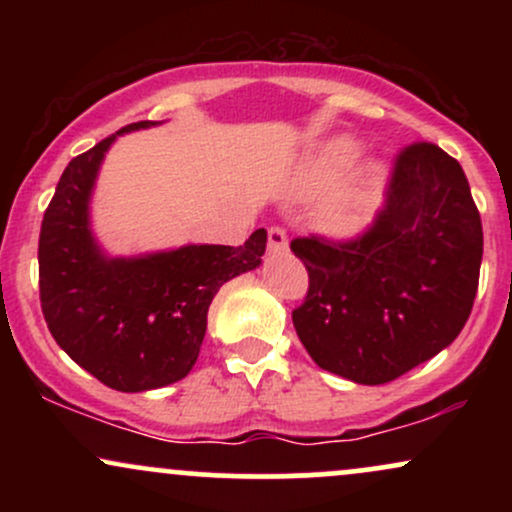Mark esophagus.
Masks as SVG:
<instances>
[{
  "label": "esophagus",
  "mask_w": 512,
  "mask_h": 512,
  "mask_svg": "<svg viewBox=\"0 0 512 512\" xmlns=\"http://www.w3.org/2000/svg\"><path fill=\"white\" fill-rule=\"evenodd\" d=\"M267 245H269V252H286L289 250V236H286V231L281 226H272L267 233Z\"/></svg>",
  "instance_id": "34e87169"
}]
</instances>
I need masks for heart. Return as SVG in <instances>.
Masks as SVG:
<instances>
[{
  "label": "heart",
  "mask_w": 512,
  "mask_h": 512,
  "mask_svg": "<svg viewBox=\"0 0 512 512\" xmlns=\"http://www.w3.org/2000/svg\"><path fill=\"white\" fill-rule=\"evenodd\" d=\"M361 156V146L351 137H339L320 149V154L310 158L305 168V187L308 190H327L356 163ZM380 192H378V168H370L366 178L356 182L349 190L339 192L325 207V219L330 221L332 228L344 233L361 231L373 219L378 209Z\"/></svg>",
  "instance_id": "b5f03b06"
}]
</instances>
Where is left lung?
<instances>
[{
  "instance_id": "1",
  "label": "left lung",
  "mask_w": 512,
  "mask_h": 512,
  "mask_svg": "<svg viewBox=\"0 0 512 512\" xmlns=\"http://www.w3.org/2000/svg\"><path fill=\"white\" fill-rule=\"evenodd\" d=\"M310 286L293 327L320 368L383 385L462 332L479 286L484 233L467 175L436 144L397 156L383 209L361 238L291 240Z\"/></svg>"
}]
</instances>
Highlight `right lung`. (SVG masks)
Returning a JSON list of instances; mask_svg holds the SVG:
<instances>
[{"instance_id": "1", "label": "right lung", "mask_w": 512, "mask_h": 512, "mask_svg": "<svg viewBox=\"0 0 512 512\" xmlns=\"http://www.w3.org/2000/svg\"><path fill=\"white\" fill-rule=\"evenodd\" d=\"M134 122L64 168L40 226V305L55 342L103 385L144 392L190 373L207 313L226 281L262 264L267 231L245 245H182L110 257L91 231V195L108 149Z\"/></svg>"}]
</instances>
